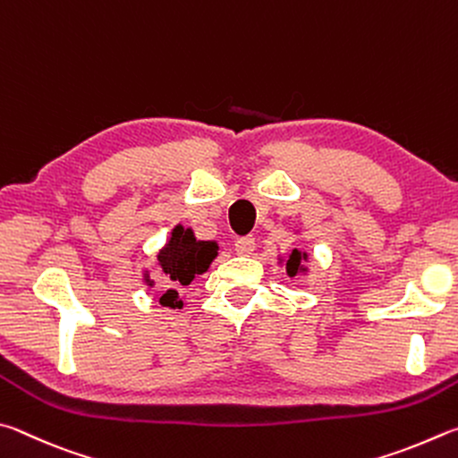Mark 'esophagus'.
<instances>
[{"mask_svg":"<svg viewBox=\"0 0 458 458\" xmlns=\"http://www.w3.org/2000/svg\"><path fill=\"white\" fill-rule=\"evenodd\" d=\"M255 251V239L253 237H242L235 242V253L237 255H251Z\"/></svg>","mask_w":458,"mask_h":458,"instance_id":"obj_1","label":"esophagus"}]
</instances>
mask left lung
Here are the masks:
<instances>
[{"mask_svg":"<svg viewBox=\"0 0 458 458\" xmlns=\"http://www.w3.org/2000/svg\"><path fill=\"white\" fill-rule=\"evenodd\" d=\"M300 233V231H295ZM310 253L306 250H298L293 247L290 251V255H277V266L285 267V276L287 277H298V276H308L310 274Z\"/></svg>","mask_w":458,"mask_h":458,"instance_id":"obj_1","label":"left lung"}]
</instances>
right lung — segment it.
<instances>
[{
	"label": "right lung",
	"instance_id": "obj_1",
	"mask_svg": "<svg viewBox=\"0 0 458 458\" xmlns=\"http://www.w3.org/2000/svg\"><path fill=\"white\" fill-rule=\"evenodd\" d=\"M216 255H219V243L197 239L192 227L176 223L171 229V237L166 239L157 255L158 274L166 279V287L158 300L160 306L182 310L184 301L179 298V290L191 285L197 276L207 274ZM142 284L155 287V279L150 277L148 267L142 269Z\"/></svg>",
	"mask_w": 458,
	"mask_h": 458
}]
</instances>
